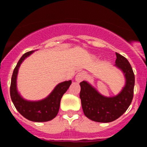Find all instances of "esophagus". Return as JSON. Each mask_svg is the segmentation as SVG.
Returning a JSON list of instances; mask_svg holds the SVG:
<instances>
[{
  "instance_id": "obj_1",
  "label": "esophagus",
  "mask_w": 147,
  "mask_h": 147,
  "mask_svg": "<svg viewBox=\"0 0 147 147\" xmlns=\"http://www.w3.org/2000/svg\"><path fill=\"white\" fill-rule=\"evenodd\" d=\"M85 77H86V74L84 73V72H79V73H77V75H76L75 80L77 81V82H81V81L83 80V79L85 78Z\"/></svg>"
}]
</instances>
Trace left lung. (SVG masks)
Returning <instances> with one entry per match:
<instances>
[{"label":"left lung","mask_w":147,"mask_h":147,"mask_svg":"<svg viewBox=\"0 0 147 147\" xmlns=\"http://www.w3.org/2000/svg\"><path fill=\"white\" fill-rule=\"evenodd\" d=\"M115 66L120 69L126 79V84L117 95L104 97L90 84L80 83V97L84 113L88 119L97 122H111L122 115L129 107L133 97L135 75L131 64L124 57L116 52Z\"/></svg>","instance_id":"1"}]
</instances>
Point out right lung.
Returning <instances> with one entry per match:
<instances>
[{
  "mask_svg": "<svg viewBox=\"0 0 147 147\" xmlns=\"http://www.w3.org/2000/svg\"><path fill=\"white\" fill-rule=\"evenodd\" d=\"M34 51L25 53L21 57L13 72L10 85V96L11 101L18 112L23 117L32 122H48L54 119L58 113L61 99L72 83L71 80L59 84L46 98L36 102L27 101L21 97L16 88V78L20 65L26 57Z\"/></svg>",
  "mask_w": 147,
  "mask_h": 147,
  "instance_id": "add662e5",
  "label": "right lung"
}]
</instances>
